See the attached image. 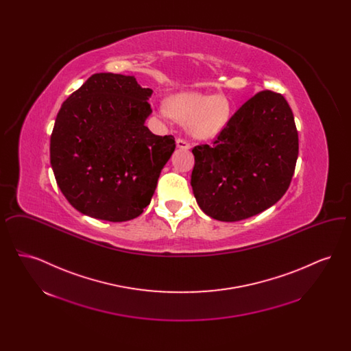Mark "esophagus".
I'll return each instance as SVG.
<instances>
[{
    "mask_svg": "<svg viewBox=\"0 0 351 351\" xmlns=\"http://www.w3.org/2000/svg\"><path fill=\"white\" fill-rule=\"evenodd\" d=\"M176 146H178L179 149H182V150H189V149H191V143L186 142L185 139H182V138L176 139Z\"/></svg>",
    "mask_w": 351,
    "mask_h": 351,
    "instance_id": "34e87169",
    "label": "esophagus"
}]
</instances>
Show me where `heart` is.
Here are the masks:
<instances>
[{"instance_id": "1", "label": "heart", "mask_w": 351, "mask_h": 351, "mask_svg": "<svg viewBox=\"0 0 351 351\" xmlns=\"http://www.w3.org/2000/svg\"><path fill=\"white\" fill-rule=\"evenodd\" d=\"M160 114L188 123V130L195 138L209 139L226 128L232 104L222 95L183 92L169 97L167 108H162Z\"/></svg>"}]
</instances>
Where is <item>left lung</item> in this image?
Returning <instances> with one entry per match:
<instances>
[{
  "label": "left lung",
  "instance_id": "8db88e82",
  "mask_svg": "<svg viewBox=\"0 0 351 351\" xmlns=\"http://www.w3.org/2000/svg\"><path fill=\"white\" fill-rule=\"evenodd\" d=\"M192 152L191 185L201 210L225 222L252 217L280 200L292 180L299 155L293 113L280 93L262 90L212 146Z\"/></svg>",
  "mask_w": 351,
  "mask_h": 351
}]
</instances>
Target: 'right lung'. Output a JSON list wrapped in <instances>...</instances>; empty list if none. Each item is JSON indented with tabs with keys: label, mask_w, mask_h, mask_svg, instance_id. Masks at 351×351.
Wrapping results in <instances>:
<instances>
[{
	"label": "right lung",
	"mask_w": 351,
	"mask_h": 351,
	"mask_svg": "<svg viewBox=\"0 0 351 351\" xmlns=\"http://www.w3.org/2000/svg\"><path fill=\"white\" fill-rule=\"evenodd\" d=\"M151 95L134 76L95 73L63 102L51 134V167L64 197L85 216L122 222L150 204L176 147L172 135L145 125Z\"/></svg>",
	"instance_id": "1"
}]
</instances>
